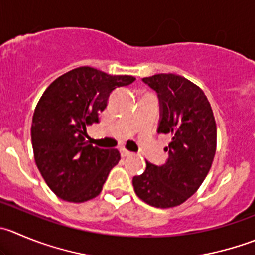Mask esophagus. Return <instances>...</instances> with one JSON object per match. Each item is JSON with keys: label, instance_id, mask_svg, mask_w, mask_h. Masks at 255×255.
<instances>
[{"label": "esophagus", "instance_id": "34e87169", "mask_svg": "<svg viewBox=\"0 0 255 255\" xmlns=\"http://www.w3.org/2000/svg\"><path fill=\"white\" fill-rule=\"evenodd\" d=\"M120 154H121V156H123V157H128V156H131L132 152L128 151V150H125V149H121Z\"/></svg>", "mask_w": 255, "mask_h": 255}]
</instances>
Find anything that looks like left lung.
Instances as JSON below:
<instances>
[{"instance_id": "obj_1", "label": "left lung", "mask_w": 255, "mask_h": 255, "mask_svg": "<svg viewBox=\"0 0 255 255\" xmlns=\"http://www.w3.org/2000/svg\"><path fill=\"white\" fill-rule=\"evenodd\" d=\"M142 82L156 93L157 134H170L168 159L161 165L146 161L132 178L136 195L155 208H173L190 198L209 173L217 147V125L203 90L174 74H156Z\"/></svg>"}]
</instances>
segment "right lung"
Listing matches in <instances>:
<instances>
[{
  "instance_id": "obj_1",
  "label": "right lung",
  "mask_w": 255,
  "mask_h": 255,
  "mask_svg": "<svg viewBox=\"0 0 255 255\" xmlns=\"http://www.w3.org/2000/svg\"><path fill=\"white\" fill-rule=\"evenodd\" d=\"M134 81L128 75L113 76L82 66L57 77L45 90L33 113L31 140L36 165L59 198L82 203L103 190L120 152L89 144L86 126L99 123V113L114 90Z\"/></svg>"
}]
</instances>
